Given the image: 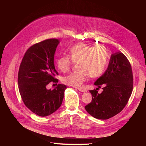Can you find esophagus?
Masks as SVG:
<instances>
[{"mask_svg":"<svg viewBox=\"0 0 146 146\" xmlns=\"http://www.w3.org/2000/svg\"><path fill=\"white\" fill-rule=\"evenodd\" d=\"M78 90L80 92H85L87 91V90L86 89H84V88H78Z\"/></svg>","mask_w":146,"mask_h":146,"instance_id":"34e87169","label":"esophagus"}]
</instances>
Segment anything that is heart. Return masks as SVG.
Listing matches in <instances>:
<instances>
[{
	"label": "heart",
	"mask_w": 146,
	"mask_h": 146,
	"mask_svg": "<svg viewBox=\"0 0 146 146\" xmlns=\"http://www.w3.org/2000/svg\"><path fill=\"white\" fill-rule=\"evenodd\" d=\"M69 57L61 56L56 60L57 68L66 72L71 68L74 63H78L79 69L65 76L63 82L66 85L80 87L90 76L92 78L102 75L108 64V54L106 47L102 45L91 46L84 43L74 45L69 50Z\"/></svg>",
	"instance_id": "1"
}]
</instances>
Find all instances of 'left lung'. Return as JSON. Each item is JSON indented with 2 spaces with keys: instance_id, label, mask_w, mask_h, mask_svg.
<instances>
[{
  "instance_id": "left-lung-1",
  "label": "left lung",
  "mask_w": 146,
  "mask_h": 146,
  "mask_svg": "<svg viewBox=\"0 0 146 146\" xmlns=\"http://www.w3.org/2000/svg\"><path fill=\"white\" fill-rule=\"evenodd\" d=\"M133 83L131 66L127 57L120 52L112 54L107 69L94 83L98 88L103 86V91L99 94L95 89L90 91L92 98L85 107L86 111L103 120L116 115L129 101Z\"/></svg>"
}]
</instances>
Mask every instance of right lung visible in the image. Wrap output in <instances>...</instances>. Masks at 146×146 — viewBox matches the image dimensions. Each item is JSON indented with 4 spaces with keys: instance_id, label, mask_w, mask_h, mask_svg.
Returning a JSON list of instances; mask_svg holds the SVG:
<instances>
[{
    "instance_id": "right-lung-1",
    "label": "right lung",
    "mask_w": 146,
    "mask_h": 146,
    "mask_svg": "<svg viewBox=\"0 0 146 146\" xmlns=\"http://www.w3.org/2000/svg\"><path fill=\"white\" fill-rule=\"evenodd\" d=\"M59 40L46 39L29 47L22 60L18 72L21 98L30 111L39 116L50 115L58 110L64 98L66 86L58 84L47 89L51 82H58L54 66V55Z\"/></svg>"
}]
</instances>
